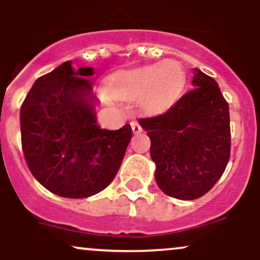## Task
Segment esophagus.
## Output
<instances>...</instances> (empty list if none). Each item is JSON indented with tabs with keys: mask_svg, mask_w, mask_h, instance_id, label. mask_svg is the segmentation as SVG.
<instances>
[{
	"mask_svg": "<svg viewBox=\"0 0 260 260\" xmlns=\"http://www.w3.org/2000/svg\"><path fill=\"white\" fill-rule=\"evenodd\" d=\"M131 126H132V131L134 134H138L142 132V127H140V124L138 123V122H132V123H131Z\"/></svg>",
	"mask_w": 260,
	"mask_h": 260,
	"instance_id": "1",
	"label": "esophagus"
}]
</instances>
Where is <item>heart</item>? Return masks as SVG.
<instances>
[{"mask_svg":"<svg viewBox=\"0 0 260 260\" xmlns=\"http://www.w3.org/2000/svg\"><path fill=\"white\" fill-rule=\"evenodd\" d=\"M186 77L182 68L171 61L122 71L110 77L107 92L113 99L133 100L149 115L169 109L183 90Z\"/></svg>","mask_w":260,"mask_h":260,"instance_id":"b5f03b06","label":"heart"}]
</instances>
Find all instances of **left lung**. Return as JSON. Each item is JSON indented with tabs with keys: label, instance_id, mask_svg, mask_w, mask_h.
<instances>
[{
	"label": "left lung",
	"instance_id": "left-lung-1",
	"mask_svg": "<svg viewBox=\"0 0 260 260\" xmlns=\"http://www.w3.org/2000/svg\"><path fill=\"white\" fill-rule=\"evenodd\" d=\"M193 85L165 113L139 120L151 142L157 186L182 201L201 198L214 187L231 150L229 104L215 79L196 68Z\"/></svg>",
	"mask_w": 260,
	"mask_h": 260
}]
</instances>
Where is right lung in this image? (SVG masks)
Instances as JSON below:
<instances>
[{"instance_id":"right-lung-1","label":"right lung","mask_w":260,"mask_h":260,"mask_svg":"<svg viewBox=\"0 0 260 260\" xmlns=\"http://www.w3.org/2000/svg\"><path fill=\"white\" fill-rule=\"evenodd\" d=\"M90 67L67 61L35 80L20 107V133L32 176L50 192L86 198L111 183L132 138L96 124Z\"/></svg>"}]
</instances>
